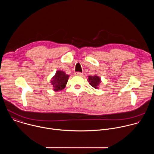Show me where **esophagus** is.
<instances>
[{
  "instance_id": "1",
  "label": "esophagus",
  "mask_w": 154,
  "mask_h": 154,
  "mask_svg": "<svg viewBox=\"0 0 154 154\" xmlns=\"http://www.w3.org/2000/svg\"><path fill=\"white\" fill-rule=\"evenodd\" d=\"M74 74L76 75H83V74L82 72H75Z\"/></svg>"
}]
</instances>
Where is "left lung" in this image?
I'll return each mask as SVG.
<instances>
[{
    "label": "left lung",
    "mask_w": 154,
    "mask_h": 154,
    "mask_svg": "<svg viewBox=\"0 0 154 154\" xmlns=\"http://www.w3.org/2000/svg\"><path fill=\"white\" fill-rule=\"evenodd\" d=\"M88 82L90 85H91L93 88L96 89H98V86L101 82L100 78L97 75H90L88 76Z\"/></svg>",
    "instance_id": "obj_1"
}]
</instances>
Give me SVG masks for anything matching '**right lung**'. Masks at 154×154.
Listing matches in <instances>:
<instances>
[{"label": "right lung", "instance_id": "1", "mask_svg": "<svg viewBox=\"0 0 154 154\" xmlns=\"http://www.w3.org/2000/svg\"><path fill=\"white\" fill-rule=\"evenodd\" d=\"M69 75L66 74L63 71H58L55 75L52 78L51 84L53 90L55 91H61L63 90L68 81Z\"/></svg>", "mask_w": 154, "mask_h": 154}]
</instances>
